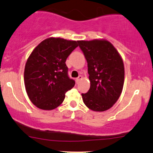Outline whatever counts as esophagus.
<instances>
[{
    "label": "esophagus",
    "instance_id": "obj_1",
    "mask_svg": "<svg viewBox=\"0 0 153 153\" xmlns=\"http://www.w3.org/2000/svg\"><path fill=\"white\" fill-rule=\"evenodd\" d=\"M82 79V76H79L78 77H77V78L76 79V82H77V83H78L80 81V80H81Z\"/></svg>",
    "mask_w": 153,
    "mask_h": 153
}]
</instances>
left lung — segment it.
<instances>
[{
	"mask_svg": "<svg viewBox=\"0 0 153 153\" xmlns=\"http://www.w3.org/2000/svg\"><path fill=\"white\" fill-rule=\"evenodd\" d=\"M87 60L90 87L82 94L84 103L94 111H107L119 98L124 82V66L117 50L105 39L78 41Z\"/></svg>",
	"mask_w": 153,
	"mask_h": 153,
	"instance_id": "left-lung-1",
	"label": "left lung"
}]
</instances>
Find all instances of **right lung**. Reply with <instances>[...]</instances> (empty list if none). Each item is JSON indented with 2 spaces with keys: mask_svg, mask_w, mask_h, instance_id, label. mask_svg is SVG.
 Masks as SVG:
<instances>
[{
  "mask_svg": "<svg viewBox=\"0 0 153 153\" xmlns=\"http://www.w3.org/2000/svg\"><path fill=\"white\" fill-rule=\"evenodd\" d=\"M78 46L76 41L50 37L30 54L25 68V85L31 102L42 110L55 109L75 85L68 76L66 61Z\"/></svg>",
  "mask_w": 153,
  "mask_h": 153,
  "instance_id": "right-lung-1",
  "label": "right lung"
}]
</instances>
